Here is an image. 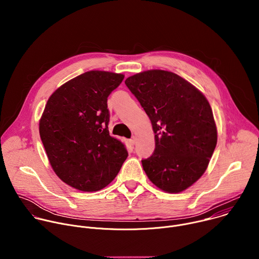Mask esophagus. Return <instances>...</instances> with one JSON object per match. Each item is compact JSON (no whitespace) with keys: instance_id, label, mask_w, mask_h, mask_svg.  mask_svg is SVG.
<instances>
[{"instance_id":"34e87169","label":"esophagus","mask_w":259,"mask_h":259,"mask_svg":"<svg viewBox=\"0 0 259 259\" xmlns=\"http://www.w3.org/2000/svg\"><path fill=\"white\" fill-rule=\"evenodd\" d=\"M135 142H136V139H135V137H132L131 139H129V143H130L131 145H134V144H135Z\"/></svg>"}]
</instances>
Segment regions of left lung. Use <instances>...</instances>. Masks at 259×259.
I'll use <instances>...</instances> for the list:
<instances>
[{"label":"left lung","mask_w":259,"mask_h":259,"mask_svg":"<svg viewBox=\"0 0 259 259\" xmlns=\"http://www.w3.org/2000/svg\"><path fill=\"white\" fill-rule=\"evenodd\" d=\"M125 84L155 133V151L141 161L144 172L166 193L186 191L205 173L217 143L209 101L193 84L168 70H144Z\"/></svg>","instance_id":"1"}]
</instances>
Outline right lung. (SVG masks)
Here are the masks:
<instances>
[{
	"mask_svg": "<svg viewBox=\"0 0 259 259\" xmlns=\"http://www.w3.org/2000/svg\"><path fill=\"white\" fill-rule=\"evenodd\" d=\"M123 73L90 70L49 97L39 131L50 165L69 187L97 192L112 182L128 157L125 144L109 135L107 97Z\"/></svg>",
	"mask_w": 259,
	"mask_h": 259,
	"instance_id": "right-lung-1",
	"label": "right lung"
}]
</instances>
